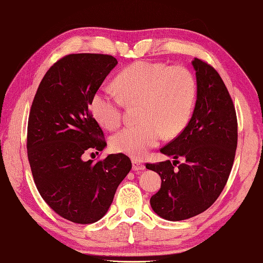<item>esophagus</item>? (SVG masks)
Wrapping results in <instances>:
<instances>
[{"instance_id": "1", "label": "esophagus", "mask_w": 263, "mask_h": 263, "mask_svg": "<svg viewBox=\"0 0 263 263\" xmlns=\"http://www.w3.org/2000/svg\"><path fill=\"white\" fill-rule=\"evenodd\" d=\"M145 169V165H144L142 162L137 161V160H133V170L134 171H142Z\"/></svg>"}]
</instances>
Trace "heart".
Wrapping results in <instances>:
<instances>
[{
	"label": "heart",
	"instance_id": "obj_1",
	"mask_svg": "<svg viewBox=\"0 0 263 263\" xmlns=\"http://www.w3.org/2000/svg\"><path fill=\"white\" fill-rule=\"evenodd\" d=\"M115 90L101 88L90 100V110L101 126L119 127L124 104L137 106L135 125L126 126L111 138L117 152L142 158L165 135L184 130L194 109L196 82L189 69L164 63L139 61L118 73Z\"/></svg>",
	"mask_w": 263,
	"mask_h": 263
}]
</instances>
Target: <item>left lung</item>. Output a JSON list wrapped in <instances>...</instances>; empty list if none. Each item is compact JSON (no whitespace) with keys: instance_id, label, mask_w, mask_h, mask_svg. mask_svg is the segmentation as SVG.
Here are the masks:
<instances>
[{"instance_id":"8db88e82","label":"left lung","mask_w":263,"mask_h":263,"mask_svg":"<svg viewBox=\"0 0 263 263\" xmlns=\"http://www.w3.org/2000/svg\"><path fill=\"white\" fill-rule=\"evenodd\" d=\"M192 63L197 84L194 111L184 130L160 149L175 161L146 163L162 180L149 203L158 216L170 221L197 216L216 202L237 147V117L226 85L211 64L200 59ZM178 157L185 161L180 164Z\"/></svg>"}]
</instances>
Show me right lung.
Returning a JSON list of instances; mask_svg holds the SVG:
<instances>
[{"instance_id": "obj_1", "label": "right lung", "mask_w": 263, "mask_h": 263, "mask_svg": "<svg viewBox=\"0 0 263 263\" xmlns=\"http://www.w3.org/2000/svg\"><path fill=\"white\" fill-rule=\"evenodd\" d=\"M117 63L109 54L63 57L43 77L31 103L27 155L35 185L53 211L74 223L100 220L132 169L122 153L96 162L84 160L106 145L89 106Z\"/></svg>"}]
</instances>
